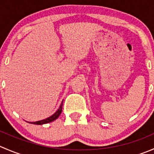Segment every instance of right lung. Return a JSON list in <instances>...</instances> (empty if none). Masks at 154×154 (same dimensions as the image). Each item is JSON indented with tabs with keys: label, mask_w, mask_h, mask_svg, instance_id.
Wrapping results in <instances>:
<instances>
[{
	"label": "right lung",
	"mask_w": 154,
	"mask_h": 154,
	"mask_svg": "<svg viewBox=\"0 0 154 154\" xmlns=\"http://www.w3.org/2000/svg\"><path fill=\"white\" fill-rule=\"evenodd\" d=\"M63 100L62 101L61 104H60V108L57 109V111L54 114H53L51 116L47 118V119H43V120H41V121H38V122H28V123L33 124V125H44V124H47V123H50V122H54V121L56 120V119H57V118L60 116V114H61L62 110H63Z\"/></svg>",
	"instance_id": "add662e5"
}]
</instances>
